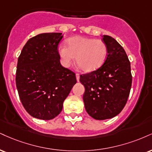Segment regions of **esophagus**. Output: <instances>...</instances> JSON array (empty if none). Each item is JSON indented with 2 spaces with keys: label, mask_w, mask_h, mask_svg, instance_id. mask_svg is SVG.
Instances as JSON below:
<instances>
[{
  "label": "esophagus",
  "mask_w": 152,
  "mask_h": 152,
  "mask_svg": "<svg viewBox=\"0 0 152 152\" xmlns=\"http://www.w3.org/2000/svg\"><path fill=\"white\" fill-rule=\"evenodd\" d=\"M76 80H77V81H79V78H80L79 74H76Z\"/></svg>",
  "instance_id": "obj_1"
}]
</instances>
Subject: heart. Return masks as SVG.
<instances>
[{
    "label": "heart",
    "instance_id": "obj_1",
    "mask_svg": "<svg viewBox=\"0 0 152 152\" xmlns=\"http://www.w3.org/2000/svg\"><path fill=\"white\" fill-rule=\"evenodd\" d=\"M58 51L64 66H70L76 57V63L86 72L100 68L107 55V45L103 41L79 36L69 38L66 47L61 45Z\"/></svg>",
    "mask_w": 152,
    "mask_h": 152
}]
</instances>
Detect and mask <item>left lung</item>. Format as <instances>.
I'll list each match as a JSON object with an SVG mask.
<instances>
[{"label": "left lung", "mask_w": 152, "mask_h": 152, "mask_svg": "<svg viewBox=\"0 0 152 152\" xmlns=\"http://www.w3.org/2000/svg\"><path fill=\"white\" fill-rule=\"evenodd\" d=\"M107 55L99 69L80 76L85 87L83 98L88 114L98 120L112 118L122 110L132 86L130 62L114 38L103 35Z\"/></svg>", "instance_id": "8db88e82"}]
</instances>
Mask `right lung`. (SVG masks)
I'll use <instances>...</instances> for the list:
<instances>
[{
  "instance_id": "obj_1",
  "label": "right lung",
  "mask_w": 152,
  "mask_h": 152,
  "mask_svg": "<svg viewBox=\"0 0 152 152\" xmlns=\"http://www.w3.org/2000/svg\"><path fill=\"white\" fill-rule=\"evenodd\" d=\"M62 37L59 32L37 34L27 42L18 57L15 82L20 99L27 112L40 120L57 116L76 83L74 73L60 63Z\"/></svg>"
}]
</instances>
